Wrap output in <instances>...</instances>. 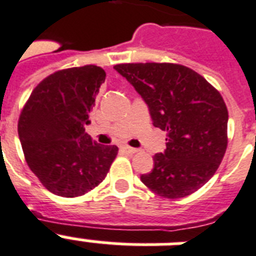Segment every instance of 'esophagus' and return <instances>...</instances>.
<instances>
[{
	"label": "esophagus",
	"mask_w": 256,
	"mask_h": 256,
	"mask_svg": "<svg viewBox=\"0 0 256 256\" xmlns=\"http://www.w3.org/2000/svg\"><path fill=\"white\" fill-rule=\"evenodd\" d=\"M124 150V151L128 152V154H136V152H138V150H136V148H132V147H130V146H124V147H122Z\"/></svg>",
	"instance_id": "34e87169"
}]
</instances>
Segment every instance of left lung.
<instances>
[{"label": "left lung", "mask_w": 256, "mask_h": 256, "mask_svg": "<svg viewBox=\"0 0 256 256\" xmlns=\"http://www.w3.org/2000/svg\"><path fill=\"white\" fill-rule=\"evenodd\" d=\"M150 108L154 128L166 132V150L154 156L142 182L168 199L188 196L207 184L228 146V109L220 92L200 74L178 64H120Z\"/></svg>", "instance_id": "obj_1"}]
</instances>
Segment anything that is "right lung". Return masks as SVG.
Segmentation results:
<instances>
[{"label": "right lung", "instance_id": "add662e5", "mask_svg": "<svg viewBox=\"0 0 256 256\" xmlns=\"http://www.w3.org/2000/svg\"><path fill=\"white\" fill-rule=\"evenodd\" d=\"M105 76L95 65L58 70L34 88L20 112L27 165L53 194L84 195L102 184L117 156V146L98 144L86 132Z\"/></svg>", "mask_w": 256, "mask_h": 256}]
</instances>
